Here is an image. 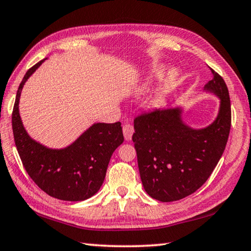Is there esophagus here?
Listing matches in <instances>:
<instances>
[{"label": "esophagus", "mask_w": 251, "mask_h": 251, "mask_svg": "<svg viewBox=\"0 0 251 251\" xmlns=\"http://www.w3.org/2000/svg\"><path fill=\"white\" fill-rule=\"evenodd\" d=\"M133 133H134V127L132 125L125 124L124 126H123V134H124V137H125L126 141L132 140Z\"/></svg>", "instance_id": "1"}]
</instances>
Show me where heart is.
Returning a JSON list of instances; mask_svg holds the SVG:
<instances>
[{"instance_id": "b5f03b06", "label": "heart", "mask_w": 251, "mask_h": 251, "mask_svg": "<svg viewBox=\"0 0 251 251\" xmlns=\"http://www.w3.org/2000/svg\"><path fill=\"white\" fill-rule=\"evenodd\" d=\"M164 71H165L164 67H162V66L154 67L152 71H151V74H150L149 80H147V85H150V83H152V82L156 81V80H160V79L163 77V75H164ZM176 79H177L176 71L171 70L170 73L168 74V75H166L165 80L162 85V93L165 94V93H168L169 90L172 89L174 83L176 82Z\"/></svg>"}]
</instances>
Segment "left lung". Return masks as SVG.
Wrapping results in <instances>:
<instances>
[{
	"mask_svg": "<svg viewBox=\"0 0 251 251\" xmlns=\"http://www.w3.org/2000/svg\"><path fill=\"white\" fill-rule=\"evenodd\" d=\"M204 90L220 99L217 118L204 128L182 121V108L155 109L134 119L133 142L145 191L162 202L177 201L196 192L211 176L228 142L231 105L228 87L212 70Z\"/></svg>",
	"mask_w": 251,
	"mask_h": 251,
	"instance_id": "left-lung-1",
	"label": "left lung"
}]
</instances>
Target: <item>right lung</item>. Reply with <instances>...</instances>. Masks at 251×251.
I'll list each match as a JSON object with an SVG mask.
<instances>
[{"mask_svg":"<svg viewBox=\"0 0 251 251\" xmlns=\"http://www.w3.org/2000/svg\"><path fill=\"white\" fill-rule=\"evenodd\" d=\"M43 61L27 70L19 86L12 113L15 146L27 174L47 194L63 201L87 200L100 189L111 155L124 142L121 123H96L60 150L31 138L20 117L19 101L25 81Z\"/></svg>","mask_w":251,"mask_h":251,"instance_id":"1","label":"right lung"}]
</instances>
